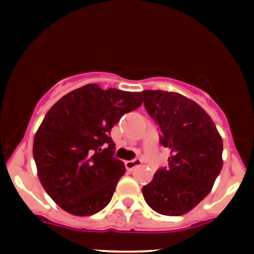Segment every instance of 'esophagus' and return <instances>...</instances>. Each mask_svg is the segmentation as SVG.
I'll use <instances>...</instances> for the list:
<instances>
[{"mask_svg":"<svg viewBox=\"0 0 254 254\" xmlns=\"http://www.w3.org/2000/svg\"><path fill=\"white\" fill-rule=\"evenodd\" d=\"M141 164H142V160L138 159V157H135V159L127 160V161H125V167H127V171H131V170H133V168L137 167V166H139Z\"/></svg>","mask_w":254,"mask_h":254,"instance_id":"esophagus-1","label":"esophagus"}]
</instances>
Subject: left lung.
Listing matches in <instances>:
<instances>
[{
	"label": "left lung",
	"mask_w": 254,
	"mask_h": 254,
	"mask_svg": "<svg viewBox=\"0 0 254 254\" xmlns=\"http://www.w3.org/2000/svg\"><path fill=\"white\" fill-rule=\"evenodd\" d=\"M145 111L159 125L160 143L171 150L161 167L142 189L154 211L180 216L209 194L222 168L223 143L210 116L179 93L143 90Z\"/></svg>",
	"instance_id": "left-lung-1"
}]
</instances>
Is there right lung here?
Segmentation results:
<instances>
[{"label":"right lung","mask_w":254,"mask_h":254,"mask_svg":"<svg viewBox=\"0 0 254 254\" xmlns=\"http://www.w3.org/2000/svg\"><path fill=\"white\" fill-rule=\"evenodd\" d=\"M142 105V94L90 83L49 110L33 141L38 177L63 210L89 216L112 199L124 162L116 159L111 129Z\"/></svg>","instance_id":"add662e5"}]
</instances>
